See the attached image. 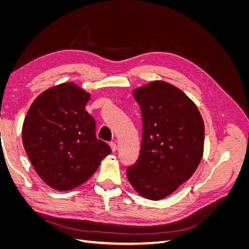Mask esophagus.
Segmentation results:
<instances>
[{
    "label": "esophagus",
    "instance_id": "esophagus-1",
    "mask_svg": "<svg viewBox=\"0 0 249 249\" xmlns=\"http://www.w3.org/2000/svg\"><path fill=\"white\" fill-rule=\"evenodd\" d=\"M110 146H111V148H112L113 152H115V150L117 149V144H116V142H115V141H112V142H110Z\"/></svg>",
    "mask_w": 249,
    "mask_h": 249
}]
</instances>
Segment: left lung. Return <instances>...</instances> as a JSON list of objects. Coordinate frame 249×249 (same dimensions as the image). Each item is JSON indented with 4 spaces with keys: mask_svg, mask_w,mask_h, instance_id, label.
I'll use <instances>...</instances> for the list:
<instances>
[{
    "mask_svg": "<svg viewBox=\"0 0 249 249\" xmlns=\"http://www.w3.org/2000/svg\"><path fill=\"white\" fill-rule=\"evenodd\" d=\"M133 95L142 113V142L138 160L127 167L126 177L141 196L159 200L198 167L205 124L196 105L167 82L148 83Z\"/></svg>",
    "mask_w": 249,
    "mask_h": 249,
    "instance_id": "8db88e82",
    "label": "left lung"
}]
</instances>
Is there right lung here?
Returning a JSON list of instances; mask_svg holds the SVG:
<instances>
[{
  "instance_id": "obj_1",
  "label": "right lung",
  "mask_w": 249,
  "mask_h": 249,
  "mask_svg": "<svg viewBox=\"0 0 249 249\" xmlns=\"http://www.w3.org/2000/svg\"><path fill=\"white\" fill-rule=\"evenodd\" d=\"M90 94L74 83L38 95L22 125V144L42 180L59 191L73 189L91 177L111 148L95 134L85 110Z\"/></svg>"
}]
</instances>
